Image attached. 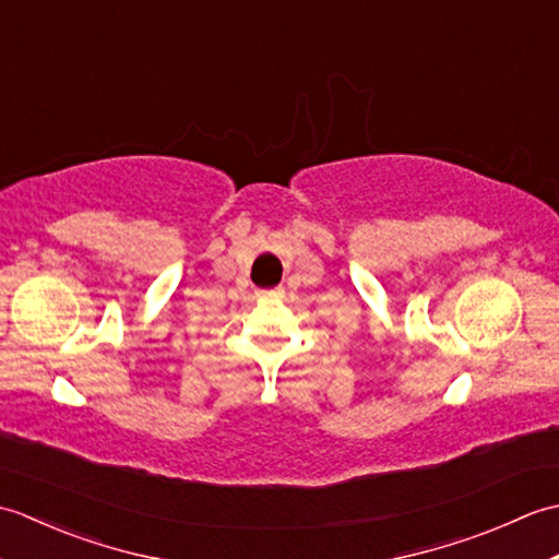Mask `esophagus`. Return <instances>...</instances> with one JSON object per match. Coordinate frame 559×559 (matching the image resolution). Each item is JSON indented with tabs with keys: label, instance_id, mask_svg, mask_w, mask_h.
I'll list each match as a JSON object with an SVG mask.
<instances>
[{
	"label": "esophagus",
	"instance_id": "esophagus-1",
	"mask_svg": "<svg viewBox=\"0 0 559 559\" xmlns=\"http://www.w3.org/2000/svg\"><path fill=\"white\" fill-rule=\"evenodd\" d=\"M261 295H266V298H276L278 290H261Z\"/></svg>",
	"mask_w": 559,
	"mask_h": 559
}]
</instances>
